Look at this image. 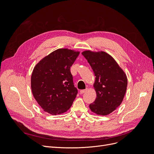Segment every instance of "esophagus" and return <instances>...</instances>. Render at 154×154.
I'll return each instance as SVG.
<instances>
[{"label": "esophagus", "instance_id": "esophagus-1", "mask_svg": "<svg viewBox=\"0 0 154 154\" xmlns=\"http://www.w3.org/2000/svg\"><path fill=\"white\" fill-rule=\"evenodd\" d=\"M87 91V89H84V90H81L80 91V94H83V93H85L86 91Z\"/></svg>", "mask_w": 154, "mask_h": 154}]
</instances>
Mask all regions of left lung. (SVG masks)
<instances>
[{
  "label": "left lung",
  "mask_w": 154,
  "mask_h": 154,
  "mask_svg": "<svg viewBox=\"0 0 154 154\" xmlns=\"http://www.w3.org/2000/svg\"><path fill=\"white\" fill-rule=\"evenodd\" d=\"M94 73L96 98L89 108L93 112L106 116L121 105L127 91V78L116 60L104 51H85L82 53Z\"/></svg>",
  "instance_id": "1"
}]
</instances>
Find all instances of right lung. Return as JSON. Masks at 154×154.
Listing matches in <instances>:
<instances>
[{
  "label": "right lung",
  "mask_w": 154,
  "mask_h": 154,
  "mask_svg": "<svg viewBox=\"0 0 154 154\" xmlns=\"http://www.w3.org/2000/svg\"><path fill=\"white\" fill-rule=\"evenodd\" d=\"M80 52L58 49L46 56L34 67L31 78L32 93L45 112L57 115L70 109L78 94L71 66Z\"/></svg>",
  "instance_id": "1"
}]
</instances>
